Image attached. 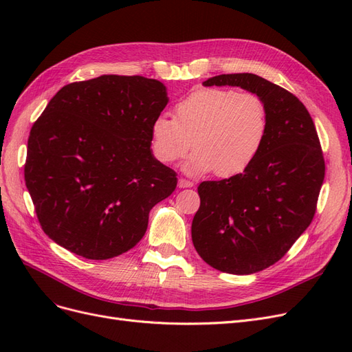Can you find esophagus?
I'll use <instances>...</instances> for the list:
<instances>
[{"label":"esophagus","instance_id":"34e87169","mask_svg":"<svg viewBox=\"0 0 352 352\" xmlns=\"http://www.w3.org/2000/svg\"><path fill=\"white\" fill-rule=\"evenodd\" d=\"M194 186V184L188 179H179V188H190Z\"/></svg>","mask_w":352,"mask_h":352}]
</instances>
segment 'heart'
I'll return each mask as SVG.
<instances>
[{"mask_svg":"<svg viewBox=\"0 0 352 352\" xmlns=\"http://www.w3.org/2000/svg\"><path fill=\"white\" fill-rule=\"evenodd\" d=\"M269 126V107L260 95L202 88L179 100L173 117H157L151 126V148L160 162L175 164L194 144L189 172L230 177L255 162Z\"/></svg>","mask_w":352,"mask_h":352,"instance_id":"b5f03b06","label":"heart"}]
</instances>
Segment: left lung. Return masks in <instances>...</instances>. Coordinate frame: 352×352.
I'll use <instances>...</instances> for the list:
<instances>
[{
  "label": "left lung",
  "instance_id": "left-lung-1",
  "mask_svg": "<svg viewBox=\"0 0 352 352\" xmlns=\"http://www.w3.org/2000/svg\"><path fill=\"white\" fill-rule=\"evenodd\" d=\"M206 87H241L269 107L267 140L245 172L198 186L192 242L211 267L251 274L270 267L310 226L324 179V158L305 105L252 73L219 74Z\"/></svg>",
  "mask_w": 352,
  "mask_h": 352
}]
</instances>
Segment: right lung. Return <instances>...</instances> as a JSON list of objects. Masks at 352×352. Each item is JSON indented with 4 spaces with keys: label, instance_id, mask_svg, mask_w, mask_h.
Returning a JSON list of instances; mask_svg holds the SVG:
<instances>
[{
    "label": "right lung",
    "instance_id": "1",
    "mask_svg": "<svg viewBox=\"0 0 352 352\" xmlns=\"http://www.w3.org/2000/svg\"><path fill=\"white\" fill-rule=\"evenodd\" d=\"M164 85L104 76L63 87L29 133L25 182L42 230L88 260L133 248L150 210L172 195L176 172L151 154Z\"/></svg>",
    "mask_w": 352,
    "mask_h": 352
}]
</instances>
